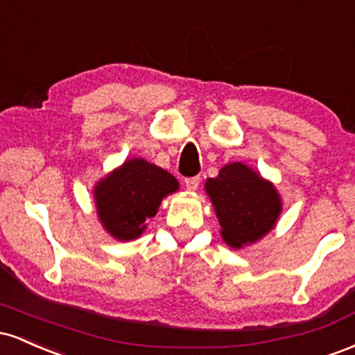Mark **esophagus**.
Returning <instances> with one entry per match:
<instances>
[{
	"instance_id": "1",
	"label": "esophagus",
	"mask_w": 355,
	"mask_h": 355,
	"mask_svg": "<svg viewBox=\"0 0 355 355\" xmlns=\"http://www.w3.org/2000/svg\"><path fill=\"white\" fill-rule=\"evenodd\" d=\"M185 185H187V189H189V190L195 191V190L198 189V185H200V177H190V178H187Z\"/></svg>"
}]
</instances>
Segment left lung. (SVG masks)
Segmentation results:
<instances>
[{
    "mask_svg": "<svg viewBox=\"0 0 355 355\" xmlns=\"http://www.w3.org/2000/svg\"><path fill=\"white\" fill-rule=\"evenodd\" d=\"M222 227L223 240L239 248L272 230L279 217L280 198L272 183L243 164H230L205 183Z\"/></svg>",
    "mask_w": 355,
    "mask_h": 355,
    "instance_id": "obj_1",
    "label": "left lung"
}]
</instances>
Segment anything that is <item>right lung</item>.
<instances>
[{
	"mask_svg": "<svg viewBox=\"0 0 355 355\" xmlns=\"http://www.w3.org/2000/svg\"><path fill=\"white\" fill-rule=\"evenodd\" d=\"M177 189L178 182L166 170L133 158L96 185V211L113 237L133 240L155 217L162 198Z\"/></svg>",
	"mask_w": 355,
	"mask_h": 355,
	"instance_id": "right-lung-1",
	"label": "right lung"
}]
</instances>
